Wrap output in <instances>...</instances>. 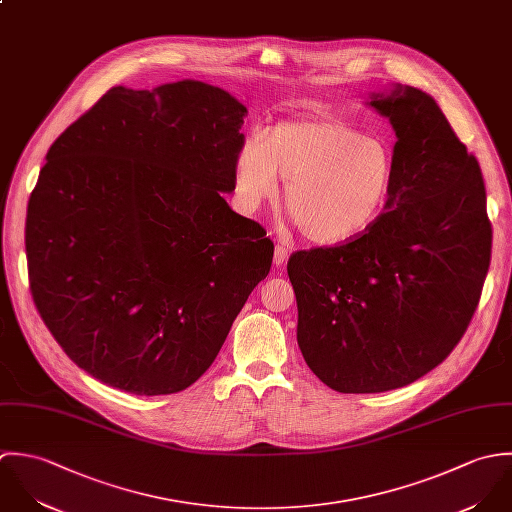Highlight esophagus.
<instances>
[{
	"mask_svg": "<svg viewBox=\"0 0 512 512\" xmlns=\"http://www.w3.org/2000/svg\"><path fill=\"white\" fill-rule=\"evenodd\" d=\"M287 261V247H283V245H275V255H273V263L277 265V267H281L283 263Z\"/></svg>",
	"mask_w": 512,
	"mask_h": 512,
	"instance_id": "obj_1",
	"label": "esophagus"
}]
</instances>
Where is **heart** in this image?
Listing matches in <instances>:
<instances>
[{"label":"heart","instance_id":"b5f03b06","mask_svg":"<svg viewBox=\"0 0 512 512\" xmlns=\"http://www.w3.org/2000/svg\"><path fill=\"white\" fill-rule=\"evenodd\" d=\"M394 146L342 120H287L247 138L233 162L239 204L255 209L279 192L308 241L346 243L368 233L392 198Z\"/></svg>","mask_w":512,"mask_h":512}]
</instances>
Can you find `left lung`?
<instances>
[{
	"instance_id": "left-lung-1",
	"label": "left lung",
	"mask_w": 512,
	"mask_h": 512,
	"mask_svg": "<svg viewBox=\"0 0 512 512\" xmlns=\"http://www.w3.org/2000/svg\"><path fill=\"white\" fill-rule=\"evenodd\" d=\"M366 104L398 138L390 204L362 237L287 263L303 358L342 394L404 388L441 364L477 308L493 243L479 162L435 99L394 85Z\"/></svg>"
}]
</instances>
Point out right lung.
<instances>
[{"instance_id":"right-lung-1","label":"right lung","mask_w":512,"mask_h":512,"mask_svg":"<svg viewBox=\"0 0 512 512\" xmlns=\"http://www.w3.org/2000/svg\"><path fill=\"white\" fill-rule=\"evenodd\" d=\"M245 112L194 79L120 85L51 144L27 207L31 293L65 354L103 384L186 390L269 275L273 241L223 198Z\"/></svg>"}]
</instances>
